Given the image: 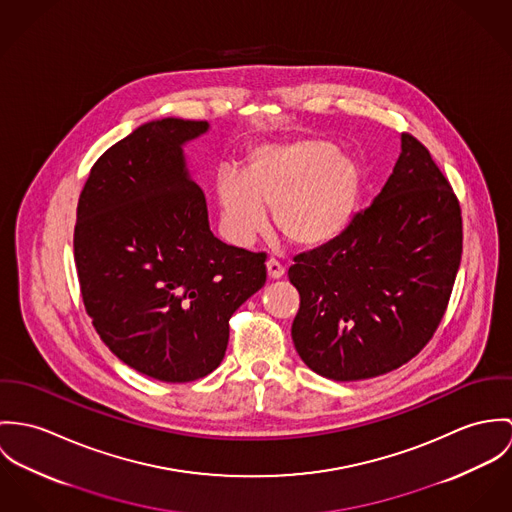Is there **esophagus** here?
Segmentation results:
<instances>
[{"mask_svg":"<svg viewBox=\"0 0 512 512\" xmlns=\"http://www.w3.org/2000/svg\"><path fill=\"white\" fill-rule=\"evenodd\" d=\"M267 275H269V279H281L284 275V267L275 257H271L267 261Z\"/></svg>","mask_w":512,"mask_h":512,"instance_id":"obj_1","label":"esophagus"}]
</instances>
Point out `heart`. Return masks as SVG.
<instances>
[{
    "label": "heart",
    "instance_id": "heart-1",
    "mask_svg": "<svg viewBox=\"0 0 512 512\" xmlns=\"http://www.w3.org/2000/svg\"><path fill=\"white\" fill-rule=\"evenodd\" d=\"M361 171L353 157L324 139H298L257 147L243 174L222 171L216 194L222 224L235 243H249L267 226L294 245L314 247L347 226L357 204Z\"/></svg>",
    "mask_w": 512,
    "mask_h": 512
}]
</instances>
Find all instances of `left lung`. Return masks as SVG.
I'll return each mask as SVG.
<instances>
[{
	"instance_id": "left-lung-1",
	"label": "left lung",
	"mask_w": 512,
	"mask_h": 512,
	"mask_svg": "<svg viewBox=\"0 0 512 512\" xmlns=\"http://www.w3.org/2000/svg\"><path fill=\"white\" fill-rule=\"evenodd\" d=\"M400 147L373 204L288 269L300 294L294 347L334 381L408 363L432 340L452 296L463 247L457 196L414 135L402 133Z\"/></svg>"
}]
</instances>
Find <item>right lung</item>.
Returning <instances> with one entry per match:
<instances>
[{"label": "right lung", "mask_w": 512, "mask_h": 512, "mask_svg": "<svg viewBox=\"0 0 512 512\" xmlns=\"http://www.w3.org/2000/svg\"><path fill=\"white\" fill-rule=\"evenodd\" d=\"M208 121L137 127L92 167L80 192L74 263L84 308L131 369L188 383L224 359L229 318L267 281V253L214 237L182 145Z\"/></svg>", "instance_id": "add662e5"}]
</instances>
